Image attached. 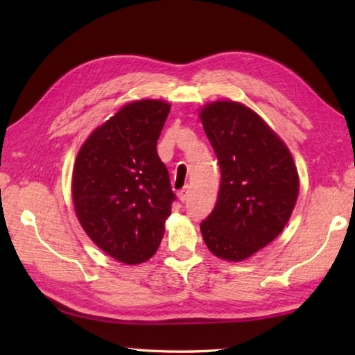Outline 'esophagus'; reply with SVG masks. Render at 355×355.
Here are the masks:
<instances>
[{
  "label": "esophagus",
  "instance_id": "1",
  "mask_svg": "<svg viewBox=\"0 0 355 355\" xmlns=\"http://www.w3.org/2000/svg\"><path fill=\"white\" fill-rule=\"evenodd\" d=\"M189 193H191V191H189V187H183L182 191L178 192V198H180V201H187V198H189Z\"/></svg>",
  "mask_w": 355,
  "mask_h": 355
}]
</instances>
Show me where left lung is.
<instances>
[{"label":"left lung","mask_w":355,"mask_h":355,"mask_svg":"<svg viewBox=\"0 0 355 355\" xmlns=\"http://www.w3.org/2000/svg\"><path fill=\"white\" fill-rule=\"evenodd\" d=\"M200 119L221 169L216 205L200 224L202 239L218 258L244 261L288 223L297 169L285 143L245 105L209 103Z\"/></svg>","instance_id":"left-lung-1"}]
</instances>
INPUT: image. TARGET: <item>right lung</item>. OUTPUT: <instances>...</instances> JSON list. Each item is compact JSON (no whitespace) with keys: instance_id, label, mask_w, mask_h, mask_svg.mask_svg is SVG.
Here are the masks:
<instances>
[{"instance_id":"obj_1","label":"right lung","mask_w":355,"mask_h":355,"mask_svg":"<svg viewBox=\"0 0 355 355\" xmlns=\"http://www.w3.org/2000/svg\"><path fill=\"white\" fill-rule=\"evenodd\" d=\"M169 111L163 101L125 105L89 135L74 163L71 193L80 225L128 266L153 258L175 200L157 154Z\"/></svg>"}]
</instances>
